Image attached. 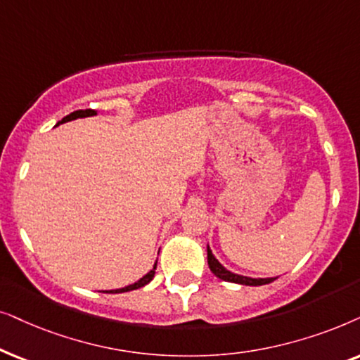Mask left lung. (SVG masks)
Segmentation results:
<instances>
[{
	"mask_svg": "<svg viewBox=\"0 0 360 360\" xmlns=\"http://www.w3.org/2000/svg\"><path fill=\"white\" fill-rule=\"evenodd\" d=\"M207 263H209L210 271H212L215 276L220 278V280H224V281H230V283H238V285H247V286H262V285L271 283L273 280H276V278L242 276V275H237V273L229 271L224 265H220V262L214 257V253L209 248V245H207Z\"/></svg>",
	"mask_w": 360,
	"mask_h": 360,
	"instance_id": "left-lung-1",
	"label": "left lung"
}]
</instances>
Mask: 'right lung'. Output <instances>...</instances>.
<instances>
[{
  "mask_svg": "<svg viewBox=\"0 0 360 360\" xmlns=\"http://www.w3.org/2000/svg\"><path fill=\"white\" fill-rule=\"evenodd\" d=\"M94 115H97V112H95V110H90V108H89V110H77V112H72L70 115H67V117L62 118L60 122H57V124L65 123V122H72V120H77V118L94 117ZM57 124H56V127H57ZM156 265H158V262L155 263V266H153V270H150V271L146 273L145 276L140 278V280H138L136 283L128 285V286H124V288H120V290H110V291H105V293H127V291H131V290H138V288H141V286L148 285V283H150V281L153 280V278H155Z\"/></svg>",
  "mask_w": 360,
  "mask_h": 360,
  "instance_id": "right-lung-1",
  "label": "right lung"
}]
</instances>
